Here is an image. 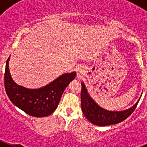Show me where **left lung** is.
<instances>
[{
  "label": "left lung",
  "mask_w": 147,
  "mask_h": 147,
  "mask_svg": "<svg viewBox=\"0 0 147 147\" xmlns=\"http://www.w3.org/2000/svg\"><path fill=\"white\" fill-rule=\"evenodd\" d=\"M81 91V107L85 117L90 122L97 126H108L118 124L128 118L137 107L138 102L129 109L119 112H112L100 107L89 95L83 82Z\"/></svg>",
  "instance_id": "1"
}]
</instances>
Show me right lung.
<instances>
[{"label": "right lung", "instance_id": "1", "mask_svg": "<svg viewBox=\"0 0 147 147\" xmlns=\"http://www.w3.org/2000/svg\"><path fill=\"white\" fill-rule=\"evenodd\" d=\"M10 57L6 61L4 83L10 100L28 115L36 117L51 115L57 107L63 92L75 79L76 72L65 73L50 84L39 89H28L18 85L12 79L8 67Z\"/></svg>", "mask_w": 147, "mask_h": 147}]
</instances>
